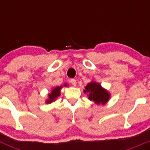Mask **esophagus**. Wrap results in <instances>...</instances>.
<instances>
[{
    "mask_svg": "<svg viewBox=\"0 0 150 150\" xmlns=\"http://www.w3.org/2000/svg\"><path fill=\"white\" fill-rule=\"evenodd\" d=\"M71 84L74 86H76V79H72L71 80Z\"/></svg>",
    "mask_w": 150,
    "mask_h": 150,
    "instance_id": "1",
    "label": "esophagus"
}]
</instances>
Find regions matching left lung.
Here are the masks:
<instances>
[{
	"label": "left lung",
	"instance_id": "1",
	"mask_svg": "<svg viewBox=\"0 0 150 150\" xmlns=\"http://www.w3.org/2000/svg\"><path fill=\"white\" fill-rule=\"evenodd\" d=\"M83 91L88 94V98L90 100H92L97 104H105L110 98V94L99 83L95 82L88 83Z\"/></svg>",
	"mask_w": 150,
	"mask_h": 150
}]
</instances>
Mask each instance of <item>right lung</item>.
Wrapping results in <instances>:
<instances>
[{"mask_svg": "<svg viewBox=\"0 0 150 150\" xmlns=\"http://www.w3.org/2000/svg\"><path fill=\"white\" fill-rule=\"evenodd\" d=\"M64 86H67V85L66 84V83L65 84H64ZM62 86H61L55 87V88H54L52 90L51 93H50L48 95L49 99L48 100H46V104H50V103H52V101H55V99L60 95V91L61 89H62Z\"/></svg>", "mask_w": 150, "mask_h": 150, "instance_id": "1", "label": "right lung"}]
</instances>
